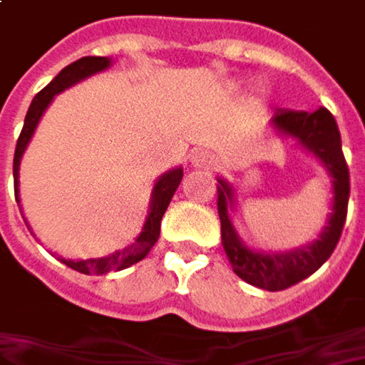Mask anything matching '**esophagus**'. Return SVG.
<instances>
[{"instance_id":"obj_1","label":"esophagus","mask_w":365,"mask_h":365,"mask_svg":"<svg viewBox=\"0 0 365 365\" xmlns=\"http://www.w3.org/2000/svg\"><path fill=\"white\" fill-rule=\"evenodd\" d=\"M192 164L195 166H201V168H215L217 166V158L211 156L209 152H199L192 156Z\"/></svg>"}]
</instances>
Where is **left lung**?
I'll use <instances>...</instances> for the list:
<instances>
[{"instance_id": "8db88e82", "label": "left lung", "mask_w": 365, "mask_h": 365, "mask_svg": "<svg viewBox=\"0 0 365 365\" xmlns=\"http://www.w3.org/2000/svg\"><path fill=\"white\" fill-rule=\"evenodd\" d=\"M272 123L280 133L292 135L307 150H311L323 162L333 176V213L329 223L315 244L294 250L290 254H264L247 250L233 232L227 215V205L232 203V189L225 180L217 185V213L221 221V244L232 262L233 272L252 287L264 290H284L299 284L307 276L317 272L335 250L344 232L349 201V170L341 150V135L329 109L319 107L313 113L278 109Z\"/></svg>"}]
</instances>
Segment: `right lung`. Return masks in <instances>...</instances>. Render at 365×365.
<instances>
[{
    "label": "right lung",
    "mask_w": 365,
    "mask_h": 365,
    "mask_svg": "<svg viewBox=\"0 0 365 365\" xmlns=\"http://www.w3.org/2000/svg\"><path fill=\"white\" fill-rule=\"evenodd\" d=\"M109 66V58L106 56H83L75 63H71L68 66H64L63 71L56 75V77L50 81L48 85L42 89V91L36 95L30 103V109L26 113V120H24V128H21L20 138H18V144H16V154H14V190H16V201L20 203L18 199V170H20V158L24 154V150L28 146L32 133H34L38 121L42 118L44 109L48 107V103L54 99V95H58L64 91L66 87L78 83L81 78L89 77L93 73H99ZM180 178H182V168H176L170 170L168 175H164L156 182V187L152 190V205H150V215L146 219V225L142 233L138 235V240L132 245H128L125 250H120L107 258H97V259H81V262H73V259H63L64 264L73 270H77L81 274H107V272H118L123 270L128 266H132L135 262L144 259L148 256V252L152 250V245L156 244L158 235H160V221L164 211L168 209L170 199L175 195V190L180 185Z\"/></svg>",
    "instance_id": "add662e5"
}]
</instances>
